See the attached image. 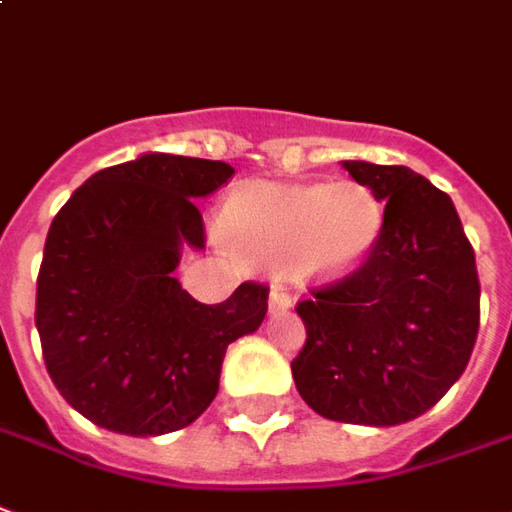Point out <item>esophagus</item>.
Returning a JSON list of instances; mask_svg holds the SVG:
<instances>
[{"instance_id":"1","label":"esophagus","mask_w":512,"mask_h":512,"mask_svg":"<svg viewBox=\"0 0 512 512\" xmlns=\"http://www.w3.org/2000/svg\"><path fill=\"white\" fill-rule=\"evenodd\" d=\"M293 305V296L282 285H274L271 288V296H268V307H271V313H282V310H288Z\"/></svg>"}]
</instances>
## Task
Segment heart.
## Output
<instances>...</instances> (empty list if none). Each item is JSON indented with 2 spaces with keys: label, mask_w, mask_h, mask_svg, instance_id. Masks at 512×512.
Instances as JSON below:
<instances>
[{
  "label": "heart",
  "mask_w": 512,
  "mask_h": 512,
  "mask_svg": "<svg viewBox=\"0 0 512 512\" xmlns=\"http://www.w3.org/2000/svg\"><path fill=\"white\" fill-rule=\"evenodd\" d=\"M227 238L260 260H288L305 277H332L357 266L382 230V205L371 188L266 185L241 194L227 210Z\"/></svg>",
  "instance_id": "1"
}]
</instances>
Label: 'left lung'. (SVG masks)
Masks as SVG:
<instances>
[{
    "label": "left lung",
    "instance_id": "left-lung-1",
    "mask_svg": "<svg viewBox=\"0 0 512 512\" xmlns=\"http://www.w3.org/2000/svg\"><path fill=\"white\" fill-rule=\"evenodd\" d=\"M385 202L380 238L346 277L296 305V391L318 416L391 427L438 405L480 330V277L452 199L407 166L346 160Z\"/></svg>",
    "mask_w": 512,
    "mask_h": 512
}]
</instances>
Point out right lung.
I'll use <instances>...</instances> for the list:
<instances>
[{"instance_id":"right-lung-1","label":"right lung","mask_w":512,"mask_h":512,"mask_svg":"<svg viewBox=\"0 0 512 512\" xmlns=\"http://www.w3.org/2000/svg\"><path fill=\"white\" fill-rule=\"evenodd\" d=\"M235 169L221 160L144 155L96 171L49 227L35 293V327L60 396L121 435H166L219 393L224 352L255 332L268 285L241 282L202 305L171 271L180 246H205L194 199Z\"/></svg>"}]
</instances>
